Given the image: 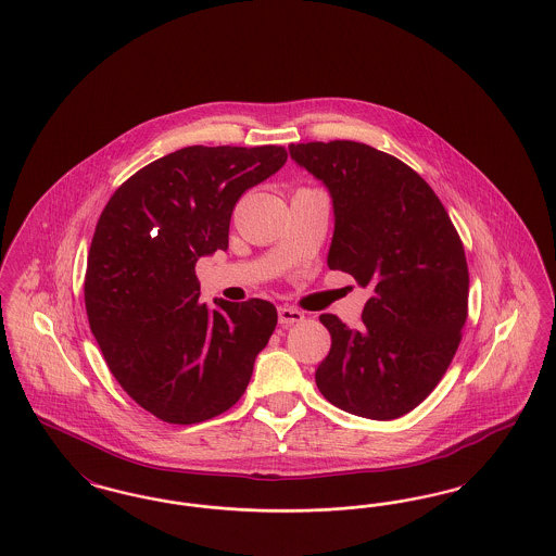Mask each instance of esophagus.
I'll use <instances>...</instances> for the list:
<instances>
[{
    "mask_svg": "<svg viewBox=\"0 0 556 556\" xmlns=\"http://www.w3.org/2000/svg\"><path fill=\"white\" fill-rule=\"evenodd\" d=\"M304 320V313L293 308V306H279V323L281 325H293V323H302Z\"/></svg>",
    "mask_w": 556,
    "mask_h": 556,
    "instance_id": "1",
    "label": "esophagus"
}]
</instances>
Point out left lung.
Listing matches in <instances>:
<instances>
[{"label":"left lung","instance_id":"obj_1","mask_svg":"<svg viewBox=\"0 0 556 556\" xmlns=\"http://www.w3.org/2000/svg\"><path fill=\"white\" fill-rule=\"evenodd\" d=\"M291 159L333 200L327 265L369 288L358 329L318 320L331 350L320 394L345 413L390 421L433 392L463 338L469 268L448 212L408 164L358 141L291 143Z\"/></svg>","mask_w":556,"mask_h":556}]
</instances>
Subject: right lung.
I'll return each instance as SVG.
<instances>
[{"mask_svg":"<svg viewBox=\"0 0 556 556\" xmlns=\"http://www.w3.org/2000/svg\"><path fill=\"white\" fill-rule=\"evenodd\" d=\"M288 160L281 146H189L137 170L91 239L85 308L108 369L160 421L191 425L243 396L277 308L200 302L195 263L227 250L241 193Z\"/></svg>","mask_w":556,"mask_h":556,"instance_id":"right-lung-1","label":"right lung"}]
</instances>
